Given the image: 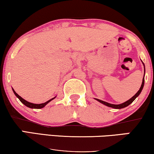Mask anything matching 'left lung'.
Returning <instances> with one entry per match:
<instances>
[{
    "label": "left lung",
    "mask_w": 154,
    "mask_h": 154,
    "mask_svg": "<svg viewBox=\"0 0 154 154\" xmlns=\"http://www.w3.org/2000/svg\"><path fill=\"white\" fill-rule=\"evenodd\" d=\"M143 65H144V63H143ZM144 72H145V68H144ZM144 77H143V79H142V83L141 87L140 88V90L137 92V94H136L134 96L132 97L131 99L128 100H127L126 102H125V103H123L122 104H120V105H113V104L108 103H107V102L100 100H99V99H96H96L98 101H99L100 103L104 104V105H105L106 106H107V107H110L114 108V109H121V108L125 107H127V106H128L130 104H131L134 100H135V99L137 98V97L140 94V93H141L142 88H143V86H144Z\"/></svg>",
    "instance_id": "obj_1"
}]
</instances>
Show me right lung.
I'll return each mask as SVG.
<instances>
[{
	"instance_id": "right-lung-1",
	"label": "right lung",
	"mask_w": 154,
	"mask_h": 154,
	"mask_svg": "<svg viewBox=\"0 0 154 154\" xmlns=\"http://www.w3.org/2000/svg\"><path fill=\"white\" fill-rule=\"evenodd\" d=\"M12 90H13V92H14V94H15V96H16L17 97V98H18L19 99V100H20V101L21 102V103H22L23 104V105H25L26 106V107H28L33 108V109H41V108L44 107L46 105L47 103H49V102H50L51 100H52L53 99H54V98H51V99L47 101L46 103H42V104H34V103H29V102L26 101V100L23 99L22 98H21V97L20 96H19V95L17 94L16 92L14 91V89H12Z\"/></svg>"
}]
</instances>
